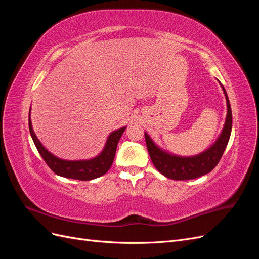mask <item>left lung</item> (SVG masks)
I'll return each mask as SVG.
<instances>
[{
    "label": "left lung",
    "mask_w": 259,
    "mask_h": 259,
    "mask_svg": "<svg viewBox=\"0 0 259 259\" xmlns=\"http://www.w3.org/2000/svg\"><path fill=\"white\" fill-rule=\"evenodd\" d=\"M219 84L224 91L227 101V116L222 133L219 134L216 142L206 150L192 156L176 155L163 150L145 132L149 155H150L153 165L162 175L174 180L194 179L209 173L218 164L227 145H228L232 128V113L229 98L222 83Z\"/></svg>",
    "instance_id": "8db88e82"
}]
</instances>
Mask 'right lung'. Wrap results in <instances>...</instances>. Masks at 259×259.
<instances>
[{"mask_svg":"<svg viewBox=\"0 0 259 259\" xmlns=\"http://www.w3.org/2000/svg\"><path fill=\"white\" fill-rule=\"evenodd\" d=\"M125 130H126V126L113 131L111 134L108 136L105 147L103 150H101V152L92 159L74 161L64 160L59 159L58 156L51 153L48 149L42 145L40 140H38L33 131L32 122H31V117L29 114V131L31 137H32V140L38 153L41 154L43 160L48 164L49 167L58 176L77 180H92L103 176L107 173L109 168L112 165L117 143H119V140Z\"/></svg>","mask_w":259,"mask_h":259,"instance_id":"obj_1","label":"right lung"}]
</instances>
